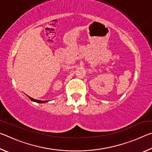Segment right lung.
<instances>
[{
    "label": "right lung",
    "mask_w": 152,
    "mask_h": 152,
    "mask_svg": "<svg viewBox=\"0 0 152 152\" xmlns=\"http://www.w3.org/2000/svg\"><path fill=\"white\" fill-rule=\"evenodd\" d=\"M28 97L29 98V99L31 100V101H32L33 102H37V103H44V102H47L49 101H39V100H36V99H33V98H31V97L29 96H28Z\"/></svg>",
    "instance_id": "1"
}]
</instances>
